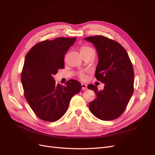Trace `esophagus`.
I'll use <instances>...</instances> for the list:
<instances>
[{"mask_svg": "<svg viewBox=\"0 0 155 155\" xmlns=\"http://www.w3.org/2000/svg\"><path fill=\"white\" fill-rule=\"evenodd\" d=\"M81 87H82V90L83 91H85L87 89V85H86V84H84V83H82L81 84Z\"/></svg>", "mask_w": 155, "mask_h": 155, "instance_id": "34e87169", "label": "esophagus"}]
</instances>
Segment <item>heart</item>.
Here are the masks:
<instances>
[{
    "mask_svg": "<svg viewBox=\"0 0 155 155\" xmlns=\"http://www.w3.org/2000/svg\"><path fill=\"white\" fill-rule=\"evenodd\" d=\"M93 50L92 48H91V47H89V46H83L81 47V52H85V51H88L89 50ZM79 78H80L81 80H86L87 78V74H86V72H81L79 73Z\"/></svg>",
    "mask_w": 155,
    "mask_h": 155,
    "instance_id": "1",
    "label": "heart"
}]
</instances>
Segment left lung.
<instances>
[{
  "label": "left lung",
  "instance_id": "left-lung-1",
  "mask_svg": "<svg viewBox=\"0 0 155 155\" xmlns=\"http://www.w3.org/2000/svg\"><path fill=\"white\" fill-rule=\"evenodd\" d=\"M93 43L98 55L95 77L105 83L103 91L88 85L97 96L89 104V109L98 119L108 121L118 118L125 110L134 92V70L129 55L118 42L102 35L85 37Z\"/></svg>",
  "mask_w": 155,
  "mask_h": 155
}]
</instances>
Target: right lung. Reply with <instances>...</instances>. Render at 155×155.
<instances>
[{"label":"right lung","instance_id":"add662e5","mask_svg":"<svg viewBox=\"0 0 155 155\" xmlns=\"http://www.w3.org/2000/svg\"><path fill=\"white\" fill-rule=\"evenodd\" d=\"M76 37H58L36 44L25 59L21 82L26 101L36 116L53 122L67 112L71 98L81 90V85L70 79L65 85L56 84L53 78L64 68V58Z\"/></svg>","mask_w":155,"mask_h":155}]
</instances>
